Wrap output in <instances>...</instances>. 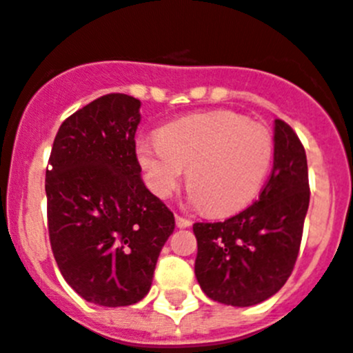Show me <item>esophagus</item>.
Masks as SVG:
<instances>
[{
    "instance_id": "esophagus-1",
    "label": "esophagus",
    "mask_w": 353,
    "mask_h": 353,
    "mask_svg": "<svg viewBox=\"0 0 353 353\" xmlns=\"http://www.w3.org/2000/svg\"><path fill=\"white\" fill-rule=\"evenodd\" d=\"M174 221H176V226H179V228H189L192 224L191 219L182 217V215H174Z\"/></svg>"
}]
</instances>
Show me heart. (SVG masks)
Masks as SVG:
<instances>
[{
  "label": "heart",
  "mask_w": 353,
  "mask_h": 353,
  "mask_svg": "<svg viewBox=\"0 0 353 353\" xmlns=\"http://www.w3.org/2000/svg\"><path fill=\"white\" fill-rule=\"evenodd\" d=\"M274 157L272 134L235 111H210L170 121L157 139L136 143L148 189L166 199L187 170L191 199L217 215L244 208L263 187Z\"/></svg>",
  "instance_id": "heart-1"
}]
</instances>
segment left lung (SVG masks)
<instances>
[{
	"instance_id": "left-lung-1",
	"label": "left lung",
	"mask_w": 353,
	"mask_h": 353,
	"mask_svg": "<svg viewBox=\"0 0 353 353\" xmlns=\"http://www.w3.org/2000/svg\"><path fill=\"white\" fill-rule=\"evenodd\" d=\"M310 207L307 159L297 134L274 121V166L260 198L223 223H196L194 274L212 301L248 307L288 281Z\"/></svg>"
}]
</instances>
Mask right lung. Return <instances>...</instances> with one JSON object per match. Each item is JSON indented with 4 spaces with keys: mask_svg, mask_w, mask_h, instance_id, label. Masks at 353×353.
Wrapping results in <instances>:
<instances>
[{
    "mask_svg": "<svg viewBox=\"0 0 353 353\" xmlns=\"http://www.w3.org/2000/svg\"><path fill=\"white\" fill-rule=\"evenodd\" d=\"M141 102L99 97L61 123L46 171L51 249L84 301L130 305L150 292L173 212L145 187L136 159Z\"/></svg>",
    "mask_w": 353,
    "mask_h": 353,
    "instance_id": "obj_1",
    "label": "right lung"
}]
</instances>
